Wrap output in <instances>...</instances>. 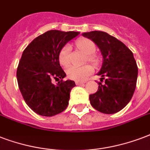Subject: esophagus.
Here are the masks:
<instances>
[{"label":"esophagus","mask_w":150,"mask_h":150,"mask_svg":"<svg viewBox=\"0 0 150 150\" xmlns=\"http://www.w3.org/2000/svg\"><path fill=\"white\" fill-rule=\"evenodd\" d=\"M75 83H76V85H83V84H84V83H85V82H81V81H76V82H75Z\"/></svg>","instance_id":"34e87169"}]
</instances>
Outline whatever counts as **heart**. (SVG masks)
Instances as JSON below:
<instances>
[{"label": "heart", "mask_w": 150, "mask_h": 150, "mask_svg": "<svg viewBox=\"0 0 150 150\" xmlns=\"http://www.w3.org/2000/svg\"><path fill=\"white\" fill-rule=\"evenodd\" d=\"M76 46L79 50L83 52L86 56V60L92 64H97L98 60L95 56H93V53L96 50L95 44L91 40L87 38H83L79 40L76 42ZM71 47L70 45H66L61 49L60 53H59V61L60 64L64 67H67L71 63ZM93 67L90 65H85L83 67H70L67 68V74L68 77L71 79L77 80V81H82L86 79L89 75L93 72Z\"/></svg>", "instance_id": "b5f03b06"}]
</instances>
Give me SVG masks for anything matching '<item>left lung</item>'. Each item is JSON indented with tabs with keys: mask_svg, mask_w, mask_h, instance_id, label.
<instances>
[{
	"mask_svg": "<svg viewBox=\"0 0 150 150\" xmlns=\"http://www.w3.org/2000/svg\"><path fill=\"white\" fill-rule=\"evenodd\" d=\"M83 36L93 41L100 49L103 63L100 71V81L98 91L90 95L91 105L105 114L122 110L132 98L135 90L138 66L133 52L120 40L105 32L83 33Z\"/></svg>",
	"mask_w": 150,
	"mask_h": 150,
	"instance_id": "obj_1",
	"label": "left lung"
}]
</instances>
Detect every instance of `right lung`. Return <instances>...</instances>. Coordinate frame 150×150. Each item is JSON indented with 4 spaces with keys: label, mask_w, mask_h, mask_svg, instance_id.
Here are the masks:
<instances>
[{
    "label": "right lung",
    "mask_w": 150,
    "mask_h": 150,
    "mask_svg": "<svg viewBox=\"0 0 150 150\" xmlns=\"http://www.w3.org/2000/svg\"><path fill=\"white\" fill-rule=\"evenodd\" d=\"M79 32L52 30L34 38L25 49L17 67V82L22 96L34 112L52 116L67 108L75 83L64 81L59 53ZM59 82L53 84L52 80Z\"/></svg>",
    "instance_id": "1"
}]
</instances>
